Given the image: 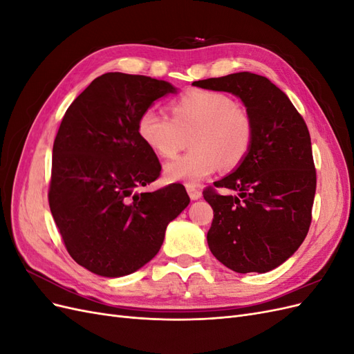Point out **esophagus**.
<instances>
[{
	"instance_id": "obj_1",
	"label": "esophagus",
	"mask_w": 354,
	"mask_h": 354,
	"mask_svg": "<svg viewBox=\"0 0 354 354\" xmlns=\"http://www.w3.org/2000/svg\"><path fill=\"white\" fill-rule=\"evenodd\" d=\"M186 190L190 196V199H199L202 196V192L196 185H186Z\"/></svg>"
}]
</instances>
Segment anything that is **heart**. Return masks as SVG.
<instances>
[{
  "label": "heart",
  "mask_w": 354,
  "mask_h": 354,
  "mask_svg": "<svg viewBox=\"0 0 354 354\" xmlns=\"http://www.w3.org/2000/svg\"><path fill=\"white\" fill-rule=\"evenodd\" d=\"M168 116L146 109L138 116L137 131L142 140L162 158H174L187 146L192 151L171 160L165 178L196 185L220 168L239 167L250 153L255 136L251 113L229 95L192 90L169 103Z\"/></svg>",
  "instance_id": "obj_1"
}]
</instances>
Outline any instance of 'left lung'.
I'll use <instances>...</instances> for the list:
<instances>
[{
	"mask_svg": "<svg viewBox=\"0 0 354 354\" xmlns=\"http://www.w3.org/2000/svg\"><path fill=\"white\" fill-rule=\"evenodd\" d=\"M194 85L238 95L255 125L243 162L214 183L235 195L203 190L214 211L209 250L233 272H270L299 248L312 223L316 169L308 128L288 95L261 75L238 72Z\"/></svg>",
	"mask_w": 354,
	"mask_h": 354,
	"instance_id": "8db88e82",
	"label": "left lung"
}]
</instances>
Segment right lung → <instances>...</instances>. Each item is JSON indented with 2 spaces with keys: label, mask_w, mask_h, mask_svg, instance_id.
<instances>
[{
  "label": "right lung",
  "mask_w": 354,
  "mask_h": 354,
  "mask_svg": "<svg viewBox=\"0 0 354 354\" xmlns=\"http://www.w3.org/2000/svg\"><path fill=\"white\" fill-rule=\"evenodd\" d=\"M177 90L145 75L108 72L68 108L53 145L48 203L72 259L104 277L151 261L165 229L189 205L183 185L140 192L160 176L138 116Z\"/></svg>",
  "instance_id": "right-lung-1"
}]
</instances>
